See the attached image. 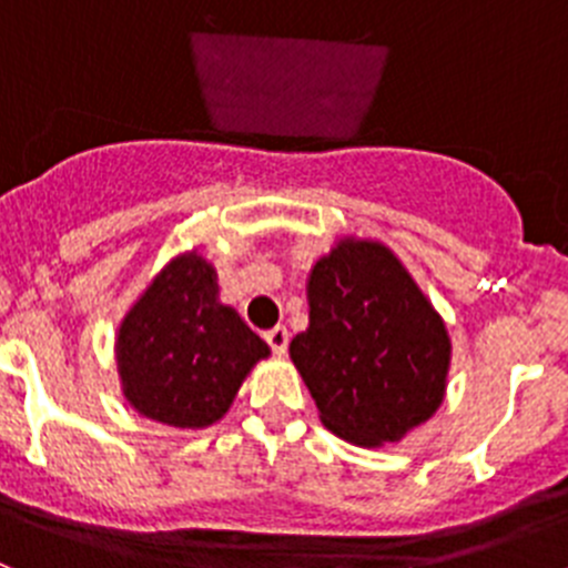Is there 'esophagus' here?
<instances>
[{"label": "esophagus", "mask_w": 568, "mask_h": 568, "mask_svg": "<svg viewBox=\"0 0 568 568\" xmlns=\"http://www.w3.org/2000/svg\"><path fill=\"white\" fill-rule=\"evenodd\" d=\"M264 341L270 344V349H273L275 355H284L287 353V344H290V333L287 327H273L264 333Z\"/></svg>", "instance_id": "34e87169"}]
</instances>
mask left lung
I'll return each instance as SVG.
<instances>
[{"label":"left lung","mask_w":568,"mask_h":568,"mask_svg":"<svg viewBox=\"0 0 568 568\" xmlns=\"http://www.w3.org/2000/svg\"><path fill=\"white\" fill-rule=\"evenodd\" d=\"M310 327L290 358L329 433L395 444L444 400L449 335L413 275L378 241H338L310 273Z\"/></svg>","instance_id":"8db88e82"}]
</instances>
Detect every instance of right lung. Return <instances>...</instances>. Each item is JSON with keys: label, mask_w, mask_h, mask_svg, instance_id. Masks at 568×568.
I'll use <instances>...</instances> for the list:
<instances>
[{"label": "right lung", "mask_w": 568, "mask_h": 568, "mask_svg": "<svg viewBox=\"0 0 568 568\" xmlns=\"http://www.w3.org/2000/svg\"><path fill=\"white\" fill-rule=\"evenodd\" d=\"M215 270L202 255L170 261L124 315L115 341L124 398L179 429L215 424L270 346L219 304Z\"/></svg>", "instance_id": "1"}]
</instances>
